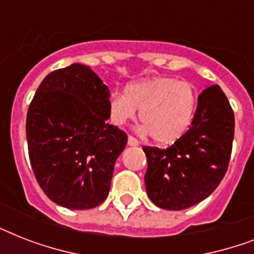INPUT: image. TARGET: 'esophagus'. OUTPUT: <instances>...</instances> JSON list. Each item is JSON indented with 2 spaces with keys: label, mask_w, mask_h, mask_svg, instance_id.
I'll use <instances>...</instances> for the list:
<instances>
[{
  "label": "esophagus",
  "mask_w": 254,
  "mask_h": 254,
  "mask_svg": "<svg viewBox=\"0 0 254 254\" xmlns=\"http://www.w3.org/2000/svg\"><path fill=\"white\" fill-rule=\"evenodd\" d=\"M127 145H129V146H138L139 142L134 138V137L129 135V137H127Z\"/></svg>",
  "instance_id": "esophagus-1"
}]
</instances>
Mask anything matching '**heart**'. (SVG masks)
<instances>
[{"mask_svg":"<svg viewBox=\"0 0 254 254\" xmlns=\"http://www.w3.org/2000/svg\"><path fill=\"white\" fill-rule=\"evenodd\" d=\"M196 105L192 84L165 76L130 83L125 93L113 92L108 99L109 117L116 125L134 119L138 109L142 131L150 133L155 142L162 145L177 142L187 133Z\"/></svg>","mask_w":254,"mask_h":254,"instance_id":"b5f03b06","label":"heart"}]
</instances>
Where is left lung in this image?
Segmentation results:
<instances>
[{
    "label": "left lung",
    "instance_id": "8db88e82",
    "mask_svg": "<svg viewBox=\"0 0 254 254\" xmlns=\"http://www.w3.org/2000/svg\"><path fill=\"white\" fill-rule=\"evenodd\" d=\"M233 135L235 116L227 96L219 85L207 88L182 138L166 150L143 147L150 200L159 208L181 211L208 197L227 173Z\"/></svg>",
    "mask_w": 254,
    "mask_h": 254
}]
</instances>
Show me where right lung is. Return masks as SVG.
Listing matches in <instances>:
<instances>
[{
  "instance_id": "obj_1",
  "label": "right lung",
  "mask_w": 254,
  "mask_h": 254,
  "mask_svg": "<svg viewBox=\"0 0 254 254\" xmlns=\"http://www.w3.org/2000/svg\"><path fill=\"white\" fill-rule=\"evenodd\" d=\"M109 89L88 65L43 79L30 104L26 137L31 167L47 196L68 209L101 204L127 137L109 125Z\"/></svg>"
}]
</instances>
